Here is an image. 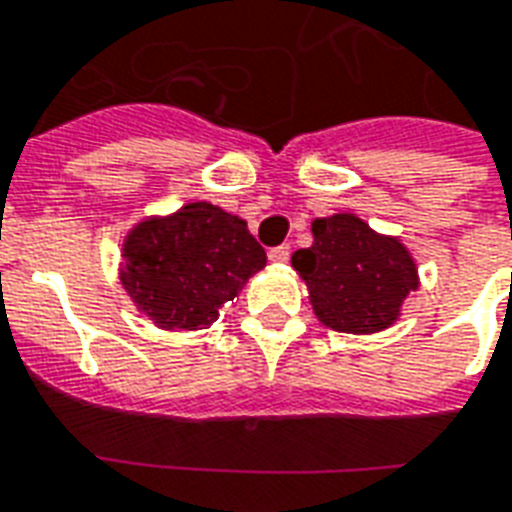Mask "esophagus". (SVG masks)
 I'll return each instance as SVG.
<instances>
[{"label":"esophagus","mask_w":512,"mask_h":512,"mask_svg":"<svg viewBox=\"0 0 512 512\" xmlns=\"http://www.w3.org/2000/svg\"><path fill=\"white\" fill-rule=\"evenodd\" d=\"M268 260H271V263H287V260H290V246H274V249L268 252Z\"/></svg>","instance_id":"obj_1"}]
</instances>
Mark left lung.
<instances>
[{
    "instance_id": "left-lung-1",
    "label": "left lung",
    "mask_w": 512,
    "mask_h": 512,
    "mask_svg": "<svg viewBox=\"0 0 512 512\" xmlns=\"http://www.w3.org/2000/svg\"><path fill=\"white\" fill-rule=\"evenodd\" d=\"M290 263L304 279L317 320L339 333L391 328L420 285L404 241L377 233L350 211L314 219L312 246L293 252Z\"/></svg>"
}]
</instances>
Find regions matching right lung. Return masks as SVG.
Listing matches in <instances>:
<instances>
[{
	"label": "right lung",
	"instance_id": "obj_1",
	"mask_svg": "<svg viewBox=\"0 0 512 512\" xmlns=\"http://www.w3.org/2000/svg\"><path fill=\"white\" fill-rule=\"evenodd\" d=\"M266 268L246 219L208 200L143 217L121 241L119 282L162 331H200Z\"/></svg>",
	"mask_w": 512,
	"mask_h": 512
}]
</instances>
